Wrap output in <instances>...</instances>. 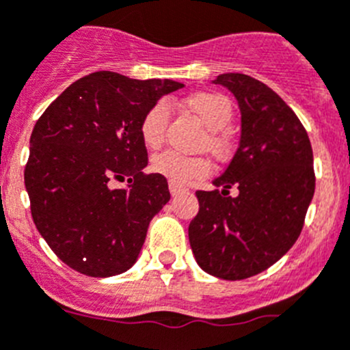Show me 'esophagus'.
Wrapping results in <instances>:
<instances>
[{
    "instance_id": "34e87169",
    "label": "esophagus",
    "mask_w": 350,
    "mask_h": 350,
    "mask_svg": "<svg viewBox=\"0 0 350 350\" xmlns=\"http://www.w3.org/2000/svg\"><path fill=\"white\" fill-rule=\"evenodd\" d=\"M168 187H170V192H172V196H178V194L185 192V187H182V185L175 184V182H170Z\"/></svg>"
}]
</instances>
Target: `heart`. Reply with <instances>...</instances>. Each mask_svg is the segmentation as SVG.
I'll return each instance as SVG.
<instances>
[{"mask_svg": "<svg viewBox=\"0 0 350 350\" xmlns=\"http://www.w3.org/2000/svg\"><path fill=\"white\" fill-rule=\"evenodd\" d=\"M187 111L196 114L198 120L206 126L208 135L204 146L217 158H226L230 149L226 128L232 120V104L229 98L217 92H198L182 102ZM170 111L166 102H156L144 114L140 121V137L149 149H158L165 140ZM150 168L175 184H185L191 178L204 177L211 170L210 161L203 156H185L175 150L156 154Z\"/></svg>", "mask_w": 350, "mask_h": 350, "instance_id": "heart-1", "label": "heart"}]
</instances>
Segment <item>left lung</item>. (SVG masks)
<instances>
[{
    "instance_id": "left-lung-1",
    "label": "left lung",
    "mask_w": 350,
    "mask_h": 350,
    "mask_svg": "<svg viewBox=\"0 0 350 350\" xmlns=\"http://www.w3.org/2000/svg\"><path fill=\"white\" fill-rule=\"evenodd\" d=\"M238 100V150L211 191H198L200 211L189 243L208 274L239 281L265 271L299 239L314 196V158L306 128L280 95L252 76L213 79ZM234 185L236 197L228 196Z\"/></svg>"
}]
</instances>
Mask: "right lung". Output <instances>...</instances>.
<instances>
[{
    "label": "right lung",
    "mask_w": 350,
    "mask_h": 350,
    "mask_svg": "<svg viewBox=\"0 0 350 350\" xmlns=\"http://www.w3.org/2000/svg\"><path fill=\"white\" fill-rule=\"evenodd\" d=\"M172 79H131L100 70L78 79L34 124L25 191L36 229L70 269L111 278L135 264L154 215L170 201L168 182L146 175L140 121ZM112 178L129 184L111 189Z\"/></svg>",
    "instance_id": "obj_1"
}]
</instances>
